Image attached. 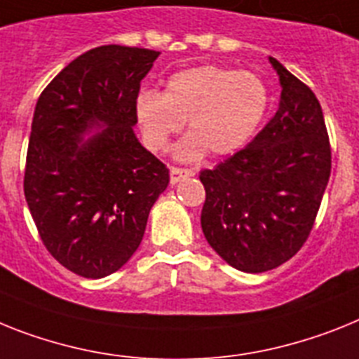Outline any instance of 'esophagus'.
Wrapping results in <instances>:
<instances>
[{
  "mask_svg": "<svg viewBox=\"0 0 359 359\" xmlns=\"http://www.w3.org/2000/svg\"><path fill=\"white\" fill-rule=\"evenodd\" d=\"M194 171L191 170H184V168H175V165H171L170 168V180L171 184H177V182H180L182 179H188V177H194Z\"/></svg>",
  "mask_w": 359,
  "mask_h": 359,
  "instance_id": "obj_1",
  "label": "esophagus"
}]
</instances>
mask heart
Here are the masks:
<instances>
[{
    "label": "heart",
    "instance_id": "1",
    "mask_svg": "<svg viewBox=\"0 0 359 359\" xmlns=\"http://www.w3.org/2000/svg\"><path fill=\"white\" fill-rule=\"evenodd\" d=\"M270 91L263 78L250 71L204 65L175 72L164 93L140 89L133 114L142 142L151 151L168 147L188 122L189 133L175 146V158L198 161L210 149L228 155L248 142L263 122Z\"/></svg>",
    "mask_w": 359,
    "mask_h": 359
}]
</instances>
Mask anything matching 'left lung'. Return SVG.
<instances>
[{
    "label": "left lung",
    "instance_id": "1",
    "mask_svg": "<svg viewBox=\"0 0 359 359\" xmlns=\"http://www.w3.org/2000/svg\"><path fill=\"white\" fill-rule=\"evenodd\" d=\"M281 83L273 118L213 170L201 226L217 254L241 272H268L305 245L330 177V144L310 87L270 56Z\"/></svg>",
    "mask_w": 359,
    "mask_h": 359
}]
</instances>
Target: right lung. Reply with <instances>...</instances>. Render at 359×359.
Segmentation results:
<instances>
[{
    "instance_id": "obj_1",
    "label": "right lung",
    "mask_w": 359,
    "mask_h": 359,
    "mask_svg": "<svg viewBox=\"0 0 359 359\" xmlns=\"http://www.w3.org/2000/svg\"><path fill=\"white\" fill-rule=\"evenodd\" d=\"M156 50L102 45L56 74L38 98L25 164V198L60 264L100 279L140 246L170 170L138 142L135 95Z\"/></svg>"
}]
</instances>
